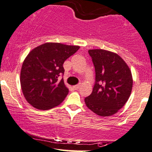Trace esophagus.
<instances>
[{"instance_id":"obj_1","label":"esophagus","mask_w":152,"mask_h":152,"mask_svg":"<svg viewBox=\"0 0 152 152\" xmlns=\"http://www.w3.org/2000/svg\"><path fill=\"white\" fill-rule=\"evenodd\" d=\"M73 88H74L75 90H78V88H80V84H78V85H76V86H74Z\"/></svg>"}]
</instances>
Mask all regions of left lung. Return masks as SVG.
I'll return each mask as SVG.
<instances>
[{
	"instance_id": "obj_1",
	"label": "left lung",
	"mask_w": 152,
	"mask_h": 152,
	"mask_svg": "<svg viewBox=\"0 0 152 152\" xmlns=\"http://www.w3.org/2000/svg\"><path fill=\"white\" fill-rule=\"evenodd\" d=\"M95 69L92 93L86 104L100 116L113 115L127 102L132 88V77L124 61L116 53L104 50H89Z\"/></svg>"
}]
</instances>
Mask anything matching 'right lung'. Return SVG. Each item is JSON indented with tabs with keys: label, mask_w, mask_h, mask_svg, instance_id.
Here are the masks:
<instances>
[{
	"label": "right lung",
	"mask_w": 152,
	"mask_h": 152,
	"mask_svg": "<svg viewBox=\"0 0 152 152\" xmlns=\"http://www.w3.org/2000/svg\"><path fill=\"white\" fill-rule=\"evenodd\" d=\"M79 46L60 43H45L34 48L22 66L20 84L22 91L33 107L49 110L58 106L69 93L64 80L63 64L79 50Z\"/></svg>",
	"instance_id": "1"
}]
</instances>
